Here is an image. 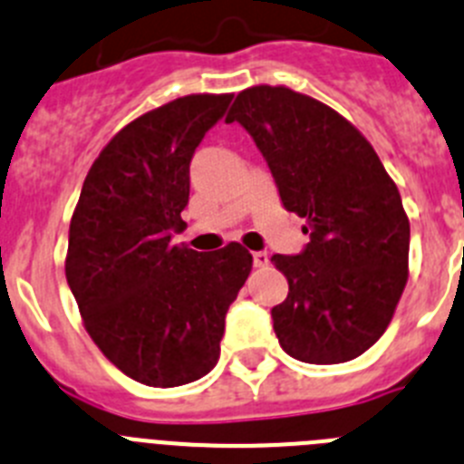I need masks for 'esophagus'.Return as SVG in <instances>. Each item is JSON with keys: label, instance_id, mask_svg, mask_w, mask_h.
I'll use <instances>...</instances> for the list:
<instances>
[{"label": "esophagus", "instance_id": "esophagus-1", "mask_svg": "<svg viewBox=\"0 0 464 464\" xmlns=\"http://www.w3.org/2000/svg\"><path fill=\"white\" fill-rule=\"evenodd\" d=\"M253 265H256V267H267V265H269L267 253H265V251L253 253Z\"/></svg>", "mask_w": 464, "mask_h": 464}]
</instances>
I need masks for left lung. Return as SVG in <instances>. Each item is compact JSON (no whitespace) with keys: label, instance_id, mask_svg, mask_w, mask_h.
Instances as JSON below:
<instances>
[{"label":"left lung","instance_id":"left-lung-1","mask_svg":"<svg viewBox=\"0 0 464 464\" xmlns=\"http://www.w3.org/2000/svg\"><path fill=\"white\" fill-rule=\"evenodd\" d=\"M251 134L285 211L304 218L309 244L272 256L288 297L272 309L290 358H358L391 323L407 285L409 218L370 141L337 111L290 88L237 94L227 121Z\"/></svg>","mask_w":464,"mask_h":464}]
</instances>
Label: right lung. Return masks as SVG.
Listing matches in <instances>:
<instances>
[{"instance_id": "obj_1", "label": "right lung", "mask_w": 464, "mask_h": 464, "mask_svg": "<svg viewBox=\"0 0 464 464\" xmlns=\"http://www.w3.org/2000/svg\"><path fill=\"white\" fill-rule=\"evenodd\" d=\"M232 94H188L121 130L85 176L69 225L67 283L85 330L122 374L153 388L202 379L220 358L225 314L253 267L239 244H171L190 162Z\"/></svg>"}]
</instances>
